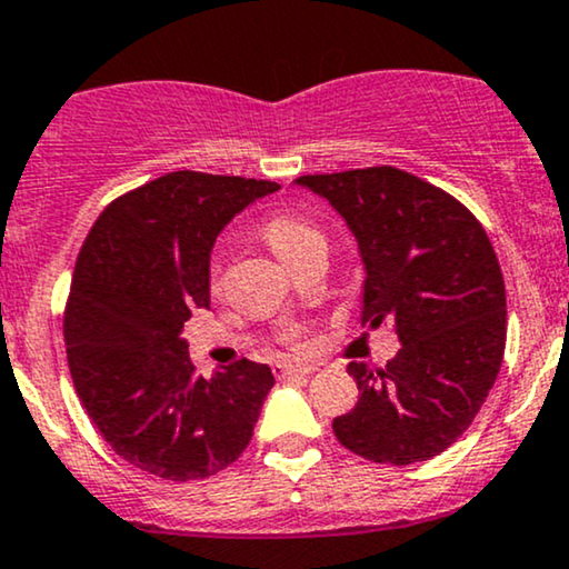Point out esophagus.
Wrapping results in <instances>:
<instances>
[{
	"label": "esophagus",
	"instance_id": "1",
	"mask_svg": "<svg viewBox=\"0 0 569 569\" xmlns=\"http://www.w3.org/2000/svg\"><path fill=\"white\" fill-rule=\"evenodd\" d=\"M272 371H276L278 379H291V376H310V373H315V366H291V362H278V366L272 368Z\"/></svg>",
	"mask_w": 569,
	"mask_h": 569
}]
</instances>
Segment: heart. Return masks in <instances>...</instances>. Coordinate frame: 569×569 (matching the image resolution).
<instances>
[{"label": "heart", "mask_w": 569, "mask_h": 569, "mask_svg": "<svg viewBox=\"0 0 569 569\" xmlns=\"http://www.w3.org/2000/svg\"><path fill=\"white\" fill-rule=\"evenodd\" d=\"M264 241L270 243V249L283 259L286 264L297 267L305 257H310L312 251L326 249V236L318 224L299 214H272L262 224ZM219 280V262H211V283L217 286Z\"/></svg>", "instance_id": "obj_1"}]
</instances>
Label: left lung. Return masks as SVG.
<instances>
[{
	"label": "left lung",
	"instance_id": "left-lung-1",
	"mask_svg": "<svg viewBox=\"0 0 569 569\" xmlns=\"http://www.w3.org/2000/svg\"><path fill=\"white\" fill-rule=\"evenodd\" d=\"M347 219L366 262L362 326H392L387 368L350 362L360 397L333 419L347 450L408 467L450 448L496 385L506 286L488 232L458 198L395 167L305 174Z\"/></svg>",
	"mask_w": 569,
	"mask_h": 569
}]
</instances>
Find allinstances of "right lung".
I'll use <instances>...</instances> for the list:
<instances>
[{
  "label": "right lung",
  "instance_id": "right-lung-1",
  "mask_svg": "<svg viewBox=\"0 0 569 569\" xmlns=\"http://www.w3.org/2000/svg\"><path fill=\"white\" fill-rule=\"evenodd\" d=\"M272 190L270 180L169 172L108 203L79 251L63 312L73 387L113 453L161 480L228 469L276 385L246 358L203 379L180 339L209 307L217 232Z\"/></svg>",
  "mask_w": 569,
  "mask_h": 569
}]
</instances>
